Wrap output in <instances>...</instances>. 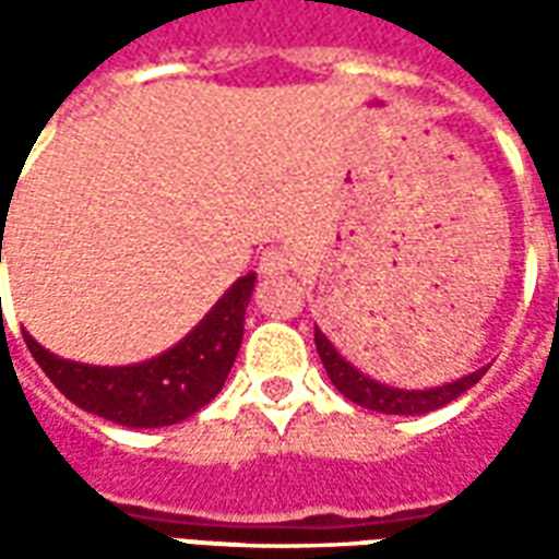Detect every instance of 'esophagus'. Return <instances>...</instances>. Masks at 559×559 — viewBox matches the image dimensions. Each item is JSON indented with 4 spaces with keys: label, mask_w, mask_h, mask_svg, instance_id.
I'll return each instance as SVG.
<instances>
[{
    "label": "esophagus",
    "mask_w": 559,
    "mask_h": 559,
    "mask_svg": "<svg viewBox=\"0 0 559 559\" xmlns=\"http://www.w3.org/2000/svg\"><path fill=\"white\" fill-rule=\"evenodd\" d=\"M290 269V254H287V248H269L260 257V272L263 275H284Z\"/></svg>",
    "instance_id": "esophagus-1"
}]
</instances>
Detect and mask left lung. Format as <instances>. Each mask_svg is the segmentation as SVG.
Listing matches in <instances>:
<instances>
[{"mask_svg": "<svg viewBox=\"0 0 559 559\" xmlns=\"http://www.w3.org/2000/svg\"><path fill=\"white\" fill-rule=\"evenodd\" d=\"M314 344L317 353H320V362L326 368L332 386L338 389L344 399H350L353 404H359L365 411L386 413V416H421V413H431L445 407L449 401L461 399L467 389H473L479 383L488 365L485 368H476L473 374L461 377V380H452V383H443V386L433 389H399L386 386L374 377L362 374L356 365H350L338 350L335 344L314 326Z\"/></svg>", "mask_w": 559, "mask_h": 559, "instance_id": "1", "label": "left lung"}]
</instances>
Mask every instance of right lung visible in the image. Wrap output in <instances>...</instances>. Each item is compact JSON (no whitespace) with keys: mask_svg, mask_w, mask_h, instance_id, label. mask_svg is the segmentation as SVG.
<instances>
[{"mask_svg":"<svg viewBox=\"0 0 559 559\" xmlns=\"http://www.w3.org/2000/svg\"><path fill=\"white\" fill-rule=\"evenodd\" d=\"M248 272L212 305L179 344L138 365H83L56 356L29 332L26 347L62 395L80 411L126 428H164L206 407L230 374L242 344L245 311L254 293Z\"/></svg>","mask_w":559,"mask_h":559,"instance_id":"right-lung-1","label":"right lung"}]
</instances>
